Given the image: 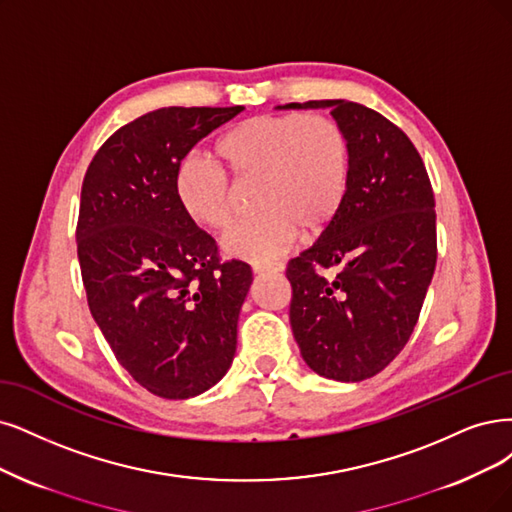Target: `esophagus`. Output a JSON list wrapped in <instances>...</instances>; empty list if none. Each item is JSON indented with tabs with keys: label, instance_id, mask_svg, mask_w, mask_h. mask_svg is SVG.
<instances>
[{
	"label": "esophagus",
	"instance_id": "1",
	"mask_svg": "<svg viewBox=\"0 0 512 512\" xmlns=\"http://www.w3.org/2000/svg\"><path fill=\"white\" fill-rule=\"evenodd\" d=\"M253 272H257V274H270V272H285V263L282 261H276V263H272V261H268V263H253Z\"/></svg>",
	"mask_w": 512,
	"mask_h": 512
}]
</instances>
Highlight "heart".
I'll return each instance as SVG.
<instances>
[{
    "label": "heart",
    "instance_id": "obj_1",
    "mask_svg": "<svg viewBox=\"0 0 512 512\" xmlns=\"http://www.w3.org/2000/svg\"><path fill=\"white\" fill-rule=\"evenodd\" d=\"M219 164L236 181L259 177V215L227 227L225 255L268 263L301 234L323 232L342 208L350 183V143L327 116H255L225 130L215 143ZM175 196L189 221L223 227L234 211V187L204 156H185L175 173Z\"/></svg>",
    "mask_w": 512,
    "mask_h": 512
}]
</instances>
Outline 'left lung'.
<instances>
[{
  "instance_id": "left-lung-1",
  "label": "left lung",
  "mask_w": 512,
  "mask_h": 512,
  "mask_svg": "<svg viewBox=\"0 0 512 512\" xmlns=\"http://www.w3.org/2000/svg\"><path fill=\"white\" fill-rule=\"evenodd\" d=\"M329 109L350 143L346 200L287 266L291 329L306 365L335 382L380 373L413 333L437 266V213L426 166L405 132L344 99L278 105ZM342 265L331 279L324 272Z\"/></svg>"
}]
</instances>
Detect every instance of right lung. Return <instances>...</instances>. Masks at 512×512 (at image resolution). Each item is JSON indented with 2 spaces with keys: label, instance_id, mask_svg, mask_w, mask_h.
Returning <instances> with one entry per match:
<instances>
[{
  "label": "right lung",
  "instance_id": "add662e5",
  "mask_svg": "<svg viewBox=\"0 0 512 512\" xmlns=\"http://www.w3.org/2000/svg\"><path fill=\"white\" fill-rule=\"evenodd\" d=\"M242 109L149 111L113 132L82 183L75 238L90 314L132 380L162 399L213 388L236 354L251 266L219 259L181 211L175 173Z\"/></svg>",
  "mask_w": 512,
  "mask_h": 512
}]
</instances>
